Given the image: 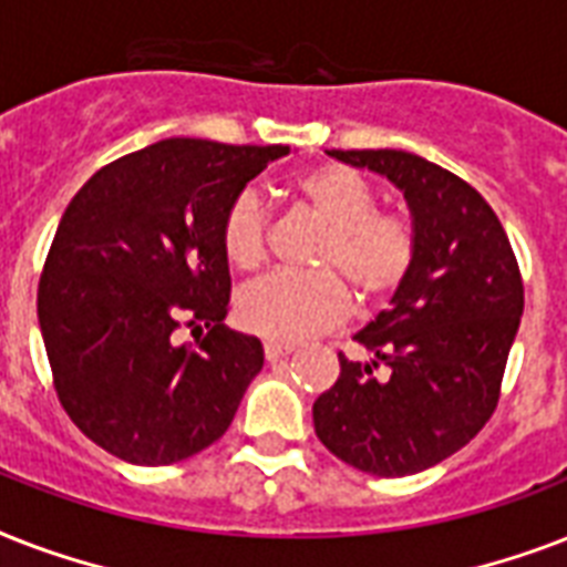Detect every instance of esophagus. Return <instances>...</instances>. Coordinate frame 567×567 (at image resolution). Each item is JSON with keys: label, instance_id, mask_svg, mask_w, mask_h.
I'll list each match as a JSON object with an SVG mask.
<instances>
[{"label": "esophagus", "instance_id": "34e87169", "mask_svg": "<svg viewBox=\"0 0 567 567\" xmlns=\"http://www.w3.org/2000/svg\"><path fill=\"white\" fill-rule=\"evenodd\" d=\"M293 353V344H285V341H265V359L267 362H279L285 355Z\"/></svg>", "mask_w": 567, "mask_h": 567}]
</instances>
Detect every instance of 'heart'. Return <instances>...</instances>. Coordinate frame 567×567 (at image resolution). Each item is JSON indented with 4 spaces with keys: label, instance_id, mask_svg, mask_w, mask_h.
I'll return each mask as SVG.
<instances>
[{
    "label": "heart",
    "instance_id": "1",
    "mask_svg": "<svg viewBox=\"0 0 567 567\" xmlns=\"http://www.w3.org/2000/svg\"><path fill=\"white\" fill-rule=\"evenodd\" d=\"M297 194L329 226L315 256V265L327 270H282L238 293L240 327L285 344L327 332L350 318L353 293L346 278L364 300H385L409 279L417 261L414 223L396 212H379L377 190L362 173L327 164L302 173ZM220 247L229 265L244 274L267 261L270 212L256 188H244L226 205Z\"/></svg>",
    "mask_w": 567,
    "mask_h": 567
}]
</instances>
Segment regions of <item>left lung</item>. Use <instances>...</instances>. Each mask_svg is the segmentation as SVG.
Returning a JSON list of instances; mask_svg holds the SVG:
<instances>
[{
	"label": "left lung",
	"instance_id": "obj_1",
	"mask_svg": "<svg viewBox=\"0 0 567 567\" xmlns=\"http://www.w3.org/2000/svg\"><path fill=\"white\" fill-rule=\"evenodd\" d=\"M329 155L403 190L417 261L391 309L355 336L373 362L338 353L336 385L311 409L315 432L364 474H417L465 447L497 409L524 315L518 258L492 205L456 173L403 150Z\"/></svg>",
	"mask_w": 567,
	"mask_h": 567
}]
</instances>
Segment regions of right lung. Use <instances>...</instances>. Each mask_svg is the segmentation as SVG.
<instances>
[{
    "label": "right lung",
    "mask_w": 567,
    "mask_h": 567,
    "mask_svg": "<svg viewBox=\"0 0 567 567\" xmlns=\"http://www.w3.org/2000/svg\"><path fill=\"white\" fill-rule=\"evenodd\" d=\"M291 146L167 137L70 199L38 285L52 385L79 430L132 465H173L229 430L265 350L223 327L220 220ZM206 336L179 346L178 329Z\"/></svg>",
    "instance_id": "add662e5"
}]
</instances>
